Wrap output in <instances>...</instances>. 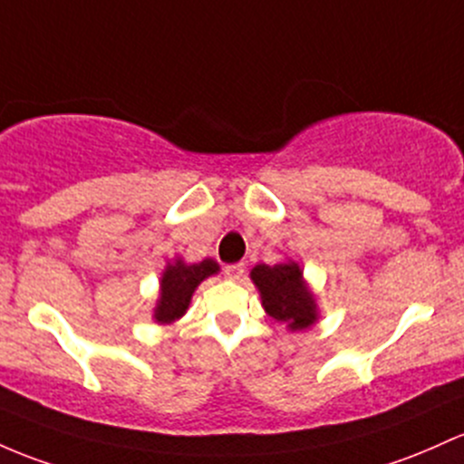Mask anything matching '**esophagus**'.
I'll return each mask as SVG.
<instances>
[{
    "label": "esophagus",
    "instance_id": "34e87169",
    "mask_svg": "<svg viewBox=\"0 0 464 464\" xmlns=\"http://www.w3.org/2000/svg\"><path fill=\"white\" fill-rule=\"evenodd\" d=\"M244 271H246V264H244V262L227 264V266H224V275H227L228 279H242Z\"/></svg>",
    "mask_w": 464,
    "mask_h": 464
}]
</instances>
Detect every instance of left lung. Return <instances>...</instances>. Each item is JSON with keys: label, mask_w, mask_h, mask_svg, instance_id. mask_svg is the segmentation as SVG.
<instances>
[{"label": "left lung", "mask_w": 464, "mask_h": 464, "mask_svg": "<svg viewBox=\"0 0 464 464\" xmlns=\"http://www.w3.org/2000/svg\"><path fill=\"white\" fill-rule=\"evenodd\" d=\"M251 279L262 293L266 313L277 322L286 324L290 330H304L317 319L313 295L302 282V271L295 262L288 264H257L251 271Z\"/></svg>", "instance_id": "obj_1"}]
</instances>
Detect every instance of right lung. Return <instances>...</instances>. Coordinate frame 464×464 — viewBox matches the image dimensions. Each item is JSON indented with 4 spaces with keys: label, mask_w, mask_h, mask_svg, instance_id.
Here are the masks:
<instances>
[{
    "label": "right lung",
    "mask_w": 464,
    "mask_h": 464,
    "mask_svg": "<svg viewBox=\"0 0 464 464\" xmlns=\"http://www.w3.org/2000/svg\"><path fill=\"white\" fill-rule=\"evenodd\" d=\"M213 273H218V264L213 259H202L198 264H185L178 259L176 264H169L160 279V302L156 306L158 322L171 324L182 317L189 308L193 290Z\"/></svg>",
    "instance_id": "1"
}]
</instances>
